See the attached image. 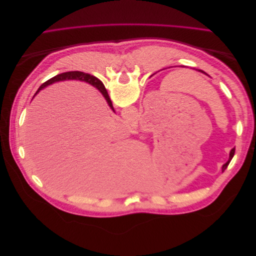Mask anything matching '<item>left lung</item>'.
<instances>
[{
  "label": "left lung",
  "mask_w": 256,
  "mask_h": 256,
  "mask_svg": "<svg viewBox=\"0 0 256 256\" xmlns=\"http://www.w3.org/2000/svg\"><path fill=\"white\" fill-rule=\"evenodd\" d=\"M198 72H204L203 70H198ZM205 74V72H204ZM234 154H235V148H233V150H230V158H228V161L226 162V164H223V166H222V172H224V171H226V168H228V166L230 164V160H232V158H233L234 157Z\"/></svg>",
  "instance_id": "1"
}]
</instances>
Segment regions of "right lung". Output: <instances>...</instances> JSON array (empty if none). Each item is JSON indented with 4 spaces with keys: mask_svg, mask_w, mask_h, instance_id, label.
<instances>
[{
    "mask_svg": "<svg viewBox=\"0 0 256 256\" xmlns=\"http://www.w3.org/2000/svg\"><path fill=\"white\" fill-rule=\"evenodd\" d=\"M64 80H80V81H85V82H88V83H90L92 85H94V86H96L100 92H102V95L106 99V102H108V104H109V106L111 108H113L112 106V102H111V99H110L109 95H108V92L106 90L104 85L102 84V82L100 81L99 79H97L96 76H92L90 74L82 72H63V74H58L56 76H53V78H51L50 80L46 81L44 84H42V86L38 88V90L36 92V94L42 88L48 86V85H50V84H52L54 82L64 81Z\"/></svg>",
    "mask_w": 256,
    "mask_h": 256,
    "instance_id": "1",
    "label": "right lung"
}]
</instances>
